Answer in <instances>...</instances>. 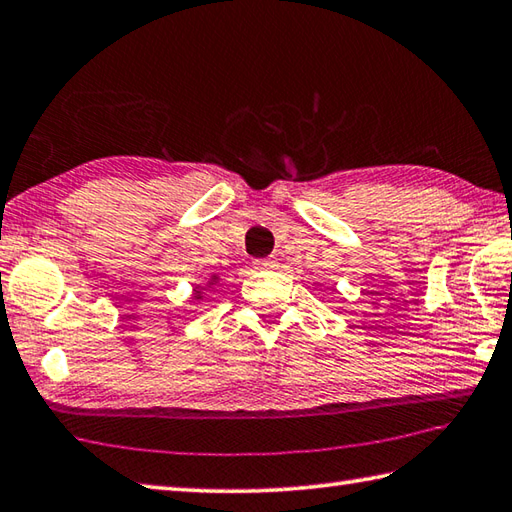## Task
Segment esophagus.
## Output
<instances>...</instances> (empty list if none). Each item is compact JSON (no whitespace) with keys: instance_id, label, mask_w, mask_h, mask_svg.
I'll return each mask as SVG.
<instances>
[{"instance_id":"esophagus-1","label":"esophagus","mask_w":512,"mask_h":512,"mask_svg":"<svg viewBox=\"0 0 512 512\" xmlns=\"http://www.w3.org/2000/svg\"><path fill=\"white\" fill-rule=\"evenodd\" d=\"M253 266L257 270H268V268H275V262H273V259H255Z\"/></svg>"}]
</instances>
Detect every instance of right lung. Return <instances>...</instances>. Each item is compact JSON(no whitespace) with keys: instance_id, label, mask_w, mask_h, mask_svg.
<instances>
[{"instance_id":"1","label":"right lung","mask_w":512,"mask_h":512,"mask_svg":"<svg viewBox=\"0 0 512 512\" xmlns=\"http://www.w3.org/2000/svg\"><path fill=\"white\" fill-rule=\"evenodd\" d=\"M215 279H217V277L213 275V279H210V284H213ZM195 299H202V288H199V286H197V290H195Z\"/></svg>"}]
</instances>
